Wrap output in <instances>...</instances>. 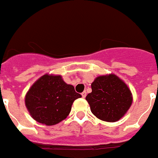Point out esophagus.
Masks as SVG:
<instances>
[{
  "label": "esophagus",
  "mask_w": 158,
  "mask_h": 158,
  "mask_svg": "<svg viewBox=\"0 0 158 158\" xmlns=\"http://www.w3.org/2000/svg\"><path fill=\"white\" fill-rule=\"evenodd\" d=\"M81 95L82 97H83V98H84L86 97V92H83V93L81 94Z\"/></svg>",
  "instance_id": "1"
}]
</instances>
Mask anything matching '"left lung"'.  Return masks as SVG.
Instances as JSON below:
<instances>
[{
	"label": "left lung",
	"instance_id": "obj_1",
	"mask_svg": "<svg viewBox=\"0 0 158 158\" xmlns=\"http://www.w3.org/2000/svg\"><path fill=\"white\" fill-rule=\"evenodd\" d=\"M92 93L86 96L90 110L97 118L115 122L132 105L133 95L127 84L114 74L98 76L91 84Z\"/></svg>",
	"mask_w": 158,
	"mask_h": 158
}]
</instances>
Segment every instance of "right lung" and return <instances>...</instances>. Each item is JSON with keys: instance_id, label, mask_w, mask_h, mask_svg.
<instances>
[{"instance_id": "add662e5", "label": "right lung", "mask_w": 158, "mask_h": 158, "mask_svg": "<svg viewBox=\"0 0 158 158\" xmlns=\"http://www.w3.org/2000/svg\"><path fill=\"white\" fill-rule=\"evenodd\" d=\"M81 97L61 75L45 74L28 89L24 102L33 120L43 125H54L69 115L74 100Z\"/></svg>"}]
</instances>
